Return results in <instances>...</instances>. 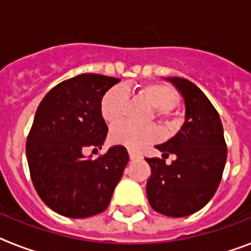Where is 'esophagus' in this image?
Wrapping results in <instances>:
<instances>
[{
	"instance_id": "1",
	"label": "esophagus",
	"mask_w": 251,
	"mask_h": 251,
	"mask_svg": "<svg viewBox=\"0 0 251 251\" xmlns=\"http://www.w3.org/2000/svg\"><path fill=\"white\" fill-rule=\"evenodd\" d=\"M129 156L130 160H138V159H141V155H138L137 152H133V151H129Z\"/></svg>"
}]
</instances>
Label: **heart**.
<instances>
[{
	"instance_id": "b5f03b06",
	"label": "heart",
	"mask_w": 251,
	"mask_h": 251,
	"mask_svg": "<svg viewBox=\"0 0 251 251\" xmlns=\"http://www.w3.org/2000/svg\"><path fill=\"white\" fill-rule=\"evenodd\" d=\"M138 96L155 108L156 116L164 122L165 126L173 124L172 108L178 100V94L172 86L167 83H149L138 90ZM126 94L121 87H112L102 95L100 101V114L102 120L116 125L125 116ZM159 137V130L155 125L135 126L130 124H121L114 126L110 131L109 139L113 145L124 146L131 151H139Z\"/></svg>"
}]
</instances>
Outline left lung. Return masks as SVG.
<instances>
[{"instance_id": "obj_1", "label": "left lung", "mask_w": 251, "mask_h": 251, "mask_svg": "<svg viewBox=\"0 0 251 251\" xmlns=\"http://www.w3.org/2000/svg\"><path fill=\"white\" fill-rule=\"evenodd\" d=\"M182 95L185 122L175 137L156 149L163 159L146 157L151 167L147 198L153 210L172 218H183L206 206L222 181L226 145L219 113L207 96L190 80L167 78ZM173 153L171 166L165 159Z\"/></svg>"}]
</instances>
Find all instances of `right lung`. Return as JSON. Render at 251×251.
<instances>
[{
    "label": "right lung",
    "mask_w": 251,
    "mask_h": 251,
    "mask_svg": "<svg viewBox=\"0 0 251 251\" xmlns=\"http://www.w3.org/2000/svg\"><path fill=\"white\" fill-rule=\"evenodd\" d=\"M120 79L80 74L53 87L37 106L25 155L41 201L72 219L94 216L109 204L129 161L124 146H113L98 159L86 147L101 149L108 126L100 114L102 95Z\"/></svg>",
    "instance_id": "right-lung-1"
}]
</instances>
